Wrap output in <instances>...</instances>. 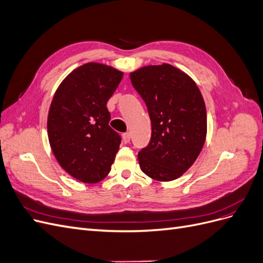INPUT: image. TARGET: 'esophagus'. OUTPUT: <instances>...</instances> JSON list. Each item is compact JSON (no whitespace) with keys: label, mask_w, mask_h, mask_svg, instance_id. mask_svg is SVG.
<instances>
[{"label":"esophagus","mask_w":263,"mask_h":263,"mask_svg":"<svg viewBox=\"0 0 263 263\" xmlns=\"http://www.w3.org/2000/svg\"><path fill=\"white\" fill-rule=\"evenodd\" d=\"M123 141L125 142V144H128V142L130 141V133H125L123 134Z\"/></svg>","instance_id":"34e87169"}]
</instances>
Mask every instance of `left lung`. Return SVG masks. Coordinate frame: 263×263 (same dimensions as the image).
I'll use <instances>...</instances> for the list:
<instances>
[{
  "label": "left lung",
  "instance_id": "1",
  "mask_svg": "<svg viewBox=\"0 0 263 263\" xmlns=\"http://www.w3.org/2000/svg\"><path fill=\"white\" fill-rule=\"evenodd\" d=\"M129 77L146 103L153 130L149 145L138 153L140 169L159 182L176 180L192 166L205 144L202 93L192 78L169 63L141 67Z\"/></svg>",
  "mask_w": 263,
  "mask_h": 263
}]
</instances>
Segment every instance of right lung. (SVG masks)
Listing matches in <instances>:
<instances>
[{
  "label": "right lung",
  "mask_w": 263,
  "mask_h": 263,
  "mask_svg": "<svg viewBox=\"0 0 263 263\" xmlns=\"http://www.w3.org/2000/svg\"><path fill=\"white\" fill-rule=\"evenodd\" d=\"M124 72L99 62L76 68L55 90L47 133L61 168L78 181L98 183L110 171L121 136L109 127L106 104Z\"/></svg>",
  "instance_id": "right-lung-1"
}]
</instances>
